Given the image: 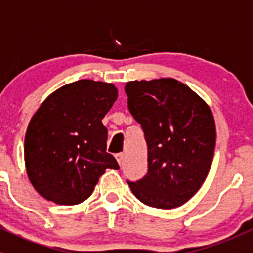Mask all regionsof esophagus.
Instances as JSON below:
<instances>
[{"label":"esophagus","mask_w":253,"mask_h":253,"mask_svg":"<svg viewBox=\"0 0 253 253\" xmlns=\"http://www.w3.org/2000/svg\"><path fill=\"white\" fill-rule=\"evenodd\" d=\"M116 160H117V163L120 164V165H122V161H124V154H122V152L116 154Z\"/></svg>","instance_id":"obj_1"}]
</instances>
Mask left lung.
<instances>
[{"mask_svg":"<svg viewBox=\"0 0 253 253\" xmlns=\"http://www.w3.org/2000/svg\"><path fill=\"white\" fill-rule=\"evenodd\" d=\"M131 115L147 143V174L127 181L149 207L172 209L202 186L215 149L214 117L208 104L172 78L133 81L125 85Z\"/></svg>","mask_w":253,"mask_h":253,"instance_id":"1","label":"left lung"}]
</instances>
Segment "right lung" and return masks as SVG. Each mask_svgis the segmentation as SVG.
<instances>
[{
	"label": "right lung",
	"instance_id": "right-lung-1",
	"mask_svg": "<svg viewBox=\"0 0 253 253\" xmlns=\"http://www.w3.org/2000/svg\"><path fill=\"white\" fill-rule=\"evenodd\" d=\"M117 95L113 84L82 79L56 89L39 107L24 151L29 180L42 197L61 206L79 204L106 169H120L106 151L102 124Z\"/></svg>",
	"mask_w": 253,
	"mask_h": 253
}]
</instances>
